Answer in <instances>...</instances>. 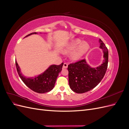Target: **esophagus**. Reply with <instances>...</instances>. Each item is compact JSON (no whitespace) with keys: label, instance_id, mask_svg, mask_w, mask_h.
<instances>
[{"label":"esophagus","instance_id":"obj_1","mask_svg":"<svg viewBox=\"0 0 129 129\" xmlns=\"http://www.w3.org/2000/svg\"><path fill=\"white\" fill-rule=\"evenodd\" d=\"M63 68H65V69L67 68H68V64L66 63H64L63 64Z\"/></svg>","mask_w":129,"mask_h":129}]
</instances>
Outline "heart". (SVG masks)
<instances>
[{
  "label": "heart",
  "mask_w": 129,
  "mask_h": 129,
  "mask_svg": "<svg viewBox=\"0 0 129 129\" xmlns=\"http://www.w3.org/2000/svg\"><path fill=\"white\" fill-rule=\"evenodd\" d=\"M90 50V45L87 41H82L80 39H75L69 41L62 49L64 54H71V59L73 61L81 60Z\"/></svg>",
  "instance_id": "obj_1"
}]
</instances>
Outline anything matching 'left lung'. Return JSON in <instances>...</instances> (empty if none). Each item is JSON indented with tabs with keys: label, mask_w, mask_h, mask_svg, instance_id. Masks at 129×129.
Listing matches in <instances>:
<instances>
[{
	"label": "left lung",
	"mask_w": 129,
	"mask_h": 129,
	"mask_svg": "<svg viewBox=\"0 0 129 129\" xmlns=\"http://www.w3.org/2000/svg\"><path fill=\"white\" fill-rule=\"evenodd\" d=\"M99 42L104 58L103 63L100 66L92 68L85 60L68 65L69 84L73 91L78 93L89 91L97 86L103 79L108 68V50L101 39Z\"/></svg>",
	"instance_id": "obj_1"
}]
</instances>
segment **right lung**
<instances>
[{"instance_id": "add662e5", "label": "right lung", "mask_w": 129, "mask_h": 129, "mask_svg": "<svg viewBox=\"0 0 129 129\" xmlns=\"http://www.w3.org/2000/svg\"><path fill=\"white\" fill-rule=\"evenodd\" d=\"M37 34L38 33L36 32L30 33L27 35L25 38L32 34ZM15 65L18 73L23 82L33 91L38 93H43L51 91L53 89L58 74L62 71L63 63L58 66L55 64L50 65L44 73L32 77H27L22 75L17 61H15Z\"/></svg>"}]
</instances>
